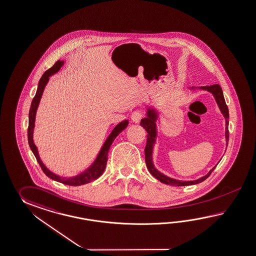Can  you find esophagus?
<instances>
[{"mask_svg": "<svg viewBox=\"0 0 256 256\" xmlns=\"http://www.w3.org/2000/svg\"><path fill=\"white\" fill-rule=\"evenodd\" d=\"M142 116H144L142 112H140V111H135L131 114V120L134 123H138L140 121V119L142 118Z\"/></svg>", "mask_w": 256, "mask_h": 256, "instance_id": "1", "label": "esophagus"}]
</instances>
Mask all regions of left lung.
<instances>
[{"instance_id":"obj_1","label":"left lung","mask_w":256,"mask_h":256,"mask_svg":"<svg viewBox=\"0 0 256 256\" xmlns=\"http://www.w3.org/2000/svg\"><path fill=\"white\" fill-rule=\"evenodd\" d=\"M192 90H194V87L190 88ZM200 88L207 90L209 92L214 95L216 102L218 106L219 109L221 112L223 114L224 119H226V132H224V136H226V146H228V138H230V132H228V118H230V114H228V108L226 104L224 102V95H223V92L222 88L219 86L218 84H214V85H211V86H204V87H200ZM158 118V112L156 111V109L150 108L149 107L147 109L146 112V118L142 119L140 121V126H144L145 130L147 131L148 135H147V144H146V147H145V162H146V166L147 168L150 171V174H152L158 180L161 181L162 183L168 184V185H172V186H188V185H194V184H198L200 183L204 180H206V178L211 174L212 170L216 168H212L207 174L200 178L196 180L192 181H182L178 180H174L172 178L166 176V174H162L161 172H159L157 169L154 168V164L152 162V150H154V144H156V138L157 137V130H156V120Z\"/></svg>"}]
</instances>
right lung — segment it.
Here are the masks:
<instances>
[{"mask_svg":"<svg viewBox=\"0 0 256 256\" xmlns=\"http://www.w3.org/2000/svg\"><path fill=\"white\" fill-rule=\"evenodd\" d=\"M58 62H56L50 69H48L42 76L40 78L38 85L37 92L35 94V97L32 100V106L30 109V114H28V144L30 147L32 149L33 154L36 157L38 162L40 164V166L42 169L44 174L47 176H49L50 180H52L58 181L62 184L69 185V186H80L87 184L90 181L97 180L100 174L104 173V169H106V162L108 159V152L112 145V142L114 140V138L118 137L119 133H121L122 131L125 130L126 128L128 125V120H124L122 122H120L118 125L116 126L112 130V132L110 133V135L106 138V142L102 145V149L98 156L96 157L94 164L86 169L84 172H82L78 176H75L73 178H64L62 176H58V174L52 173L49 169L47 168L44 166V162H42L40 156H38V152L37 147L34 144L33 142V130H34V126H35V118H36V112H37L38 106L40 104V98L44 94V88L46 86V84L49 82L50 76L54 75L57 73L60 68H62L64 62L62 61H57Z\"/></svg>","mask_w":256,"mask_h":256,"instance_id":"right-lung-1","label":"right lung"}]
</instances>
